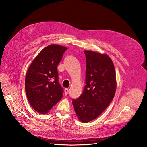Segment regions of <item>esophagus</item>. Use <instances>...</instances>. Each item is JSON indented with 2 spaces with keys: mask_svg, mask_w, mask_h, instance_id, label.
Wrapping results in <instances>:
<instances>
[{
  "mask_svg": "<svg viewBox=\"0 0 147 147\" xmlns=\"http://www.w3.org/2000/svg\"><path fill=\"white\" fill-rule=\"evenodd\" d=\"M68 92H69L68 89L65 88V89H64V94H65V95H67L68 94Z\"/></svg>",
  "mask_w": 147,
  "mask_h": 147,
  "instance_id": "1",
  "label": "esophagus"
}]
</instances>
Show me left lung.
I'll return each mask as SVG.
<instances>
[{
	"label": "left lung",
	"mask_w": 147,
	"mask_h": 147,
	"mask_svg": "<svg viewBox=\"0 0 147 147\" xmlns=\"http://www.w3.org/2000/svg\"><path fill=\"white\" fill-rule=\"evenodd\" d=\"M86 85L83 94L73 100L78 119L88 123L96 119L113 100L116 90V74L111 59L105 53L84 50Z\"/></svg>",
	"instance_id": "obj_1"
}]
</instances>
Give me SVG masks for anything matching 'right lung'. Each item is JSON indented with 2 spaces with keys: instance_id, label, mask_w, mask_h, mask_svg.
Returning a JSON list of instances; mask_svg holds the SVG:
<instances>
[{
  "instance_id": "right-lung-1",
  "label": "right lung",
  "mask_w": 147,
  "mask_h": 147,
  "mask_svg": "<svg viewBox=\"0 0 147 147\" xmlns=\"http://www.w3.org/2000/svg\"><path fill=\"white\" fill-rule=\"evenodd\" d=\"M67 48L52 44L43 48L30 64L25 79L27 99L33 109L46 114L63 96L57 66Z\"/></svg>"
}]
</instances>
